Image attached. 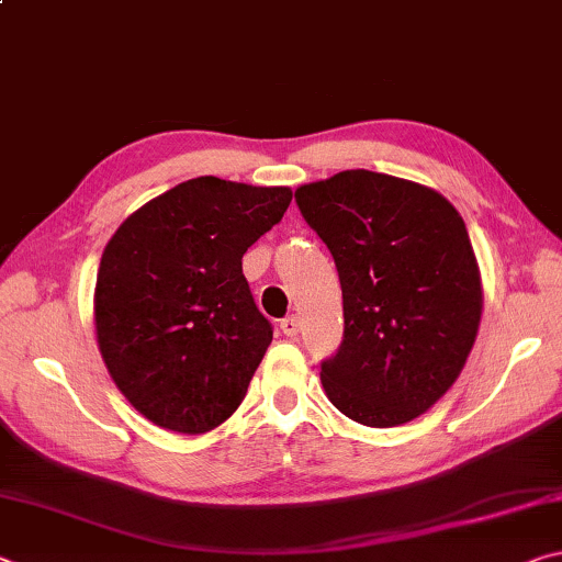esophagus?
I'll list each match as a JSON object with an SVG mask.
<instances>
[{"label": "esophagus", "mask_w": 562, "mask_h": 562, "mask_svg": "<svg viewBox=\"0 0 562 562\" xmlns=\"http://www.w3.org/2000/svg\"><path fill=\"white\" fill-rule=\"evenodd\" d=\"M280 329H282L288 337H297V331H300V317H294V315L284 317V319L280 322Z\"/></svg>", "instance_id": "obj_1"}]
</instances>
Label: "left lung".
<instances>
[{
	"label": "left lung",
	"mask_w": 562,
	"mask_h": 562,
	"mask_svg": "<svg viewBox=\"0 0 562 562\" xmlns=\"http://www.w3.org/2000/svg\"><path fill=\"white\" fill-rule=\"evenodd\" d=\"M294 201L335 258L345 337L322 386L351 422L389 429L459 379L483 290L459 211L436 190L374 170L300 186Z\"/></svg>",
	"instance_id": "1"
}]
</instances>
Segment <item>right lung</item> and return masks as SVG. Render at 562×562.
I'll return each mask as SVG.
<instances>
[{"instance_id": "obj_1", "label": "right lung", "mask_w": 562, "mask_h": 562, "mask_svg": "<svg viewBox=\"0 0 562 562\" xmlns=\"http://www.w3.org/2000/svg\"><path fill=\"white\" fill-rule=\"evenodd\" d=\"M290 188L186 180L128 215L101 255L93 322L121 394L160 429L205 434L245 398L272 341L243 255Z\"/></svg>"}]
</instances>
